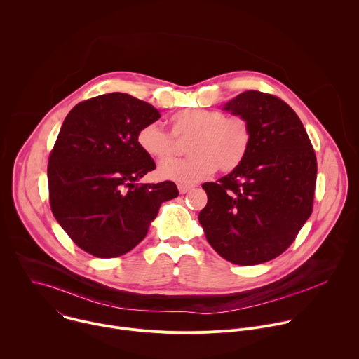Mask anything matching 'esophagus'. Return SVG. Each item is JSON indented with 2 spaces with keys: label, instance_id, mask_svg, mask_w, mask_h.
Here are the masks:
<instances>
[{
  "label": "esophagus",
  "instance_id": "obj_1",
  "mask_svg": "<svg viewBox=\"0 0 359 359\" xmlns=\"http://www.w3.org/2000/svg\"><path fill=\"white\" fill-rule=\"evenodd\" d=\"M177 187H179L180 194H184V193H187V191H190V190L193 189V186H190V184H182V183H180Z\"/></svg>",
  "mask_w": 359,
  "mask_h": 359
}]
</instances>
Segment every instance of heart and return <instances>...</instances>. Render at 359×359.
<instances>
[{"label":"heart","instance_id":"b5f03b06","mask_svg":"<svg viewBox=\"0 0 359 359\" xmlns=\"http://www.w3.org/2000/svg\"><path fill=\"white\" fill-rule=\"evenodd\" d=\"M172 133L159 123H148L138 130L137 144L147 156L163 161L176 154V140H190V156L166 161L158 169L161 177L182 184L196 183L212 175L218 166L222 172L235 170L247 159L252 145L248 119L218 111L183 109L172 116Z\"/></svg>","mask_w":359,"mask_h":359}]
</instances>
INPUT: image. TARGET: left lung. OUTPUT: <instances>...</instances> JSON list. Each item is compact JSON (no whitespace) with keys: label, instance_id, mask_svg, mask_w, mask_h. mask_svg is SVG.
<instances>
[{"label":"left lung","instance_id":"1","mask_svg":"<svg viewBox=\"0 0 359 359\" xmlns=\"http://www.w3.org/2000/svg\"><path fill=\"white\" fill-rule=\"evenodd\" d=\"M252 128V145L240 168L207 182L198 221L208 244L243 266L283 254L313 211L317 159L297 114L273 94L244 91L225 104Z\"/></svg>","mask_w":359,"mask_h":359}]
</instances>
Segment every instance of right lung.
<instances>
[{"instance_id":"add662e5","label":"right lung","mask_w":359,"mask_h":359,"mask_svg":"<svg viewBox=\"0 0 359 359\" xmlns=\"http://www.w3.org/2000/svg\"><path fill=\"white\" fill-rule=\"evenodd\" d=\"M159 118L154 105L126 93L84 100L67 114L49 155V203L87 254H127L144 240L161 204L179 196L170 180L138 183L156 165L138 147L137 133Z\"/></svg>"}]
</instances>
